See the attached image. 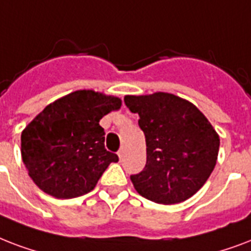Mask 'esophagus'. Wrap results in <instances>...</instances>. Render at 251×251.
<instances>
[{
  "mask_svg": "<svg viewBox=\"0 0 251 251\" xmlns=\"http://www.w3.org/2000/svg\"><path fill=\"white\" fill-rule=\"evenodd\" d=\"M123 156H124V149H123V148H122L119 152H118V157H119L120 160H122V158H123Z\"/></svg>",
  "mask_w": 251,
  "mask_h": 251,
  "instance_id": "esophagus-1",
  "label": "esophagus"
}]
</instances>
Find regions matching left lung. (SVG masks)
<instances>
[{"label":"left lung","mask_w":251,"mask_h":251,"mask_svg":"<svg viewBox=\"0 0 251 251\" xmlns=\"http://www.w3.org/2000/svg\"><path fill=\"white\" fill-rule=\"evenodd\" d=\"M124 103L139 114L145 135L147 165L131 176L145 199L176 204L203 187L215 169L220 137L204 114L170 93L126 95Z\"/></svg>","instance_id":"8db88e82"}]
</instances>
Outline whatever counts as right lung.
Returning a JSON list of instances; mask_svg holds the SVG:
<instances>
[{
    "instance_id": "1",
    "label": "right lung",
    "mask_w": 251,
    "mask_h": 251,
    "mask_svg": "<svg viewBox=\"0 0 251 251\" xmlns=\"http://www.w3.org/2000/svg\"><path fill=\"white\" fill-rule=\"evenodd\" d=\"M122 99L94 90H77L56 99L35 116L21 135L28 176L57 199L82 196L98 183L115 153L104 148L99 120L118 111Z\"/></svg>"
}]
</instances>
